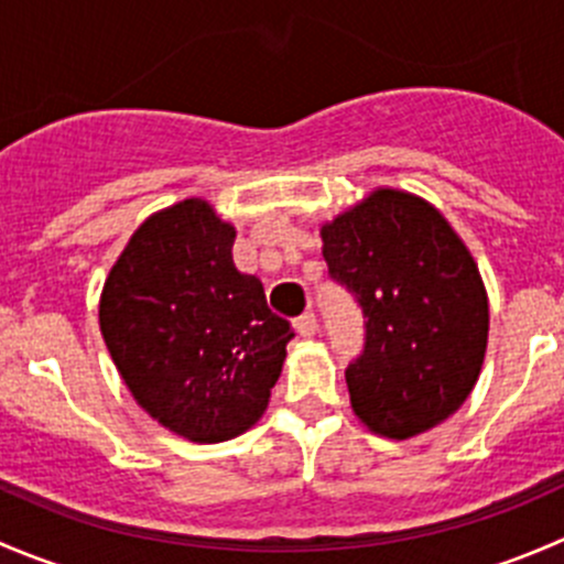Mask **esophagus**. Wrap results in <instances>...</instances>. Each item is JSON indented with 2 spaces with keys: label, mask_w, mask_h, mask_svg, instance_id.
I'll return each instance as SVG.
<instances>
[{
  "label": "esophagus",
  "mask_w": 564,
  "mask_h": 564,
  "mask_svg": "<svg viewBox=\"0 0 564 564\" xmlns=\"http://www.w3.org/2000/svg\"><path fill=\"white\" fill-rule=\"evenodd\" d=\"M294 327H297V333L303 335V338H314L318 324H316V316L311 314V311H305L303 316L294 318Z\"/></svg>",
  "instance_id": "34e87169"
}]
</instances>
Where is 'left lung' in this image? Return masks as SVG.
Listing matches in <instances>:
<instances>
[{"instance_id": "obj_1", "label": "left lung", "mask_w": 564, "mask_h": 564, "mask_svg": "<svg viewBox=\"0 0 564 564\" xmlns=\"http://www.w3.org/2000/svg\"><path fill=\"white\" fill-rule=\"evenodd\" d=\"M329 278L349 289L366 349L346 368L351 409L388 440L451 417L480 377L488 297L480 270L425 198L379 187L322 226Z\"/></svg>"}]
</instances>
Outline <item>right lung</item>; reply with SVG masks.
<instances>
[{"label": "right lung", "instance_id": "1", "mask_svg": "<svg viewBox=\"0 0 564 564\" xmlns=\"http://www.w3.org/2000/svg\"><path fill=\"white\" fill-rule=\"evenodd\" d=\"M235 237L204 198H185L135 229L100 294V333L135 403L198 445L264 414L294 338L259 278L235 267Z\"/></svg>", "mask_w": 564, "mask_h": 564}]
</instances>
